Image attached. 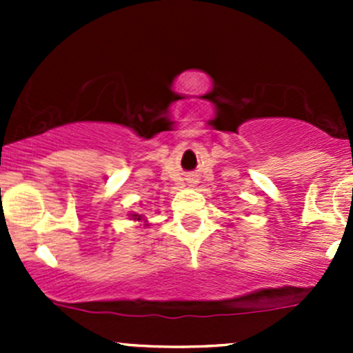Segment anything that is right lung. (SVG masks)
Returning a JSON list of instances; mask_svg holds the SVG:
<instances>
[{
	"label": "right lung",
	"instance_id": "add662e5",
	"mask_svg": "<svg viewBox=\"0 0 353 353\" xmlns=\"http://www.w3.org/2000/svg\"><path fill=\"white\" fill-rule=\"evenodd\" d=\"M131 216H133L134 220H141V215H138V213H133V215H131Z\"/></svg>",
	"mask_w": 353,
	"mask_h": 353
}]
</instances>
